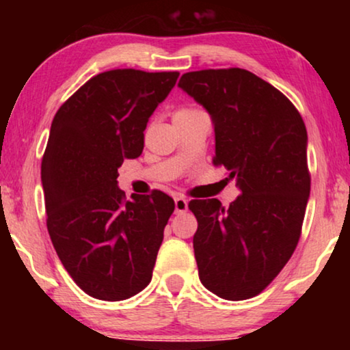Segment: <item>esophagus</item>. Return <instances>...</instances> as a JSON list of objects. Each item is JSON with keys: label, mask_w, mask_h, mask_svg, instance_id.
I'll return each mask as SVG.
<instances>
[{"label": "esophagus", "mask_w": 350, "mask_h": 350, "mask_svg": "<svg viewBox=\"0 0 350 350\" xmlns=\"http://www.w3.org/2000/svg\"><path fill=\"white\" fill-rule=\"evenodd\" d=\"M188 210V200H186L185 198H181V196H178V198H175V212L176 213H183Z\"/></svg>", "instance_id": "34e87169"}]
</instances>
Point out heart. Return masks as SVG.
I'll use <instances>...</instances> for the list:
<instances>
[{"label":"heart","mask_w":350,"mask_h":350,"mask_svg":"<svg viewBox=\"0 0 350 350\" xmlns=\"http://www.w3.org/2000/svg\"><path fill=\"white\" fill-rule=\"evenodd\" d=\"M198 111V109H193V108H181V109H178V111H176L175 114H189V113H196Z\"/></svg>","instance_id":"obj_1"}]
</instances>
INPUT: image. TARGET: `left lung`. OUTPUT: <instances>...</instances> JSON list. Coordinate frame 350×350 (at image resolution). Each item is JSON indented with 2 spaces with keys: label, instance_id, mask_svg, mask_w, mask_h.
I'll list each match as a JSON object with an SVG mask.
<instances>
[{
  "label": "left lung",
  "instance_id": "1",
  "mask_svg": "<svg viewBox=\"0 0 350 350\" xmlns=\"http://www.w3.org/2000/svg\"><path fill=\"white\" fill-rule=\"evenodd\" d=\"M178 88L210 114L213 164L241 191L226 208L218 199L189 202L199 279L219 298L248 299L298 245L310 193L308 132L293 103L247 70L191 71Z\"/></svg>",
  "mask_w": 350,
  "mask_h": 350
}]
</instances>
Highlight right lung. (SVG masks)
<instances>
[{
  "label": "right lung",
  "instance_id": "right-lung-1",
  "mask_svg": "<svg viewBox=\"0 0 350 350\" xmlns=\"http://www.w3.org/2000/svg\"><path fill=\"white\" fill-rule=\"evenodd\" d=\"M178 71L111 70L90 78L55 113L41 162L47 231L62 265L92 298L121 301L151 282L174 199H126L124 159L145 145L146 124Z\"/></svg>",
  "mask_w": 350,
  "mask_h": 350
}]
</instances>
